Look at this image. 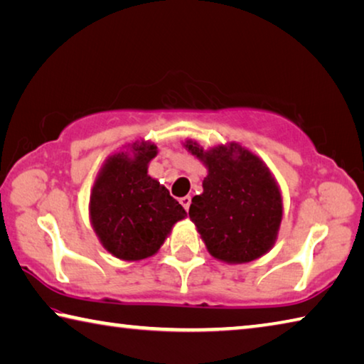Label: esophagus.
<instances>
[{
	"label": "esophagus",
	"instance_id": "1",
	"mask_svg": "<svg viewBox=\"0 0 364 364\" xmlns=\"http://www.w3.org/2000/svg\"><path fill=\"white\" fill-rule=\"evenodd\" d=\"M180 204L184 207V210H189V205H191V197L189 196H184L180 199Z\"/></svg>",
	"mask_w": 364,
	"mask_h": 364
}]
</instances>
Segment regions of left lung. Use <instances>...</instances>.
<instances>
[{"label": "left lung", "instance_id": "obj_1", "mask_svg": "<svg viewBox=\"0 0 364 364\" xmlns=\"http://www.w3.org/2000/svg\"><path fill=\"white\" fill-rule=\"evenodd\" d=\"M188 149L208 167L204 193L193 197L189 207V218L208 252L228 263L252 262L267 254L282 218L281 194L269 170L237 146L204 152L194 143Z\"/></svg>", "mask_w": 364, "mask_h": 364}]
</instances>
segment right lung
Listing matches in <instances>:
<instances>
[{
    "instance_id": "1",
    "label": "right lung",
    "mask_w": 364,
    "mask_h": 364,
    "mask_svg": "<svg viewBox=\"0 0 364 364\" xmlns=\"http://www.w3.org/2000/svg\"><path fill=\"white\" fill-rule=\"evenodd\" d=\"M133 157L115 154L104 165L91 194V223L110 254L141 260L156 254L184 208L168 189L147 175L156 157L151 143L133 144Z\"/></svg>"
}]
</instances>
